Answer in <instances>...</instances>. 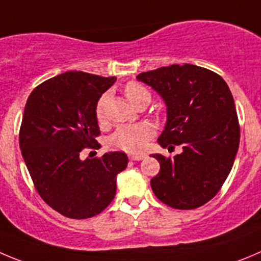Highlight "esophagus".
Here are the masks:
<instances>
[{
  "mask_svg": "<svg viewBox=\"0 0 261 261\" xmlns=\"http://www.w3.org/2000/svg\"><path fill=\"white\" fill-rule=\"evenodd\" d=\"M128 158H130L131 161H142V160H144L145 155L144 154H131Z\"/></svg>",
  "mask_w": 261,
  "mask_h": 261,
  "instance_id": "obj_1",
  "label": "esophagus"
}]
</instances>
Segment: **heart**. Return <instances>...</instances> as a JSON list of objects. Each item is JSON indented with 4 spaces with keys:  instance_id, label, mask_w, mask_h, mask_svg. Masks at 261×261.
<instances>
[{
    "instance_id": "1",
    "label": "heart",
    "mask_w": 261,
    "mask_h": 261,
    "mask_svg": "<svg viewBox=\"0 0 261 261\" xmlns=\"http://www.w3.org/2000/svg\"><path fill=\"white\" fill-rule=\"evenodd\" d=\"M125 94L128 101L133 106H138L142 101H150V94L143 85L138 82H128L125 87ZM107 101V95L101 96L96 104V118L99 122L104 121V106ZM154 135V128L149 123H134L123 125L116 128L109 136L108 144L113 149L123 150L127 153H140L144 150L148 140Z\"/></svg>"
}]
</instances>
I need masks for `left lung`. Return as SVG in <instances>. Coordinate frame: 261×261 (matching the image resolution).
<instances>
[{"label":"left lung","mask_w":261,"mask_h":261,"mask_svg":"<svg viewBox=\"0 0 261 261\" xmlns=\"http://www.w3.org/2000/svg\"><path fill=\"white\" fill-rule=\"evenodd\" d=\"M136 80L166 104L158 144L182 147L174 158L152 154L161 166L150 180L153 193L177 210L199 207L220 191L237 155L240 125L232 92L220 75L192 64L161 67Z\"/></svg>","instance_id":"8db88e82"}]
</instances>
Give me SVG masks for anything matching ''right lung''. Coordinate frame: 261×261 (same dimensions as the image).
Instances as JSON below:
<instances>
[{"mask_svg": "<svg viewBox=\"0 0 261 261\" xmlns=\"http://www.w3.org/2000/svg\"><path fill=\"white\" fill-rule=\"evenodd\" d=\"M116 80L70 70L38 85L27 100L19 134L24 162L43 201L67 218L100 214L127 166L123 152L81 160L100 134L97 101Z\"/></svg>", "mask_w": 261, "mask_h": 261, "instance_id": "add662e5", "label": "right lung"}]
</instances>
